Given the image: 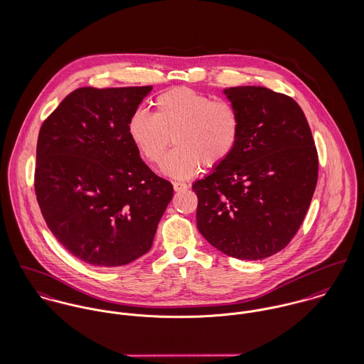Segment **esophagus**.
<instances>
[{
	"mask_svg": "<svg viewBox=\"0 0 364 364\" xmlns=\"http://www.w3.org/2000/svg\"><path fill=\"white\" fill-rule=\"evenodd\" d=\"M188 189V185L183 182H173V191L175 192H183Z\"/></svg>",
	"mask_w": 364,
	"mask_h": 364,
	"instance_id": "esophagus-1",
	"label": "esophagus"
}]
</instances>
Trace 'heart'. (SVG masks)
Wrapping results in <instances>:
<instances>
[{"label":"heart","instance_id":"1","mask_svg":"<svg viewBox=\"0 0 364 364\" xmlns=\"http://www.w3.org/2000/svg\"><path fill=\"white\" fill-rule=\"evenodd\" d=\"M127 133L141 156L156 165L173 136L177 150L164 160L161 172L189 179L202 165L217 168L234 154L241 137V116L230 102L179 87L156 98L154 114L136 110L127 122Z\"/></svg>","mask_w":364,"mask_h":364}]
</instances>
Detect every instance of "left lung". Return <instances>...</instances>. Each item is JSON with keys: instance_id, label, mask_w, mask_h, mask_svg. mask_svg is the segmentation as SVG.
<instances>
[{"instance_id": "left-lung-1", "label": "left lung", "mask_w": 364, "mask_h": 364, "mask_svg": "<svg viewBox=\"0 0 364 364\" xmlns=\"http://www.w3.org/2000/svg\"><path fill=\"white\" fill-rule=\"evenodd\" d=\"M241 116L234 154L192 185L200 234L223 254L258 260L282 251L300 228L318 179L311 130L299 104L264 87H231Z\"/></svg>"}]
</instances>
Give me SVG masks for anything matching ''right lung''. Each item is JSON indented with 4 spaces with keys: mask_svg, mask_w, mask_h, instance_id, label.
I'll list each match as a JSON object with an SVG mask.
<instances>
[{
    "mask_svg": "<svg viewBox=\"0 0 364 364\" xmlns=\"http://www.w3.org/2000/svg\"><path fill=\"white\" fill-rule=\"evenodd\" d=\"M153 87L78 88L43 122L35 191L57 241L92 266H122L151 250L171 182L143 162L127 122Z\"/></svg>",
    "mask_w": 364,
    "mask_h": 364,
    "instance_id": "1",
    "label": "right lung"
}]
</instances>
